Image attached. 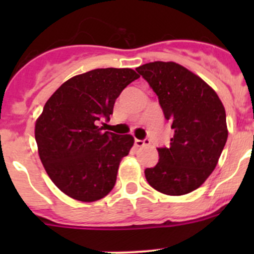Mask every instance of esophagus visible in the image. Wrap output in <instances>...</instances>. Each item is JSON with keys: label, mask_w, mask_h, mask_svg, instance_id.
<instances>
[{"label": "esophagus", "mask_w": 254, "mask_h": 254, "mask_svg": "<svg viewBox=\"0 0 254 254\" xmlns=\"http://www.w3.org/2000/svg\"><path fill=\"white\" fill-rule=\"evenodd\" d=\"M135 145L137 146V147H142V146H146V145H150V140L148 139H143V140H135Z\"/></svg>", "instance_id": "34e87169"}]
</instances>
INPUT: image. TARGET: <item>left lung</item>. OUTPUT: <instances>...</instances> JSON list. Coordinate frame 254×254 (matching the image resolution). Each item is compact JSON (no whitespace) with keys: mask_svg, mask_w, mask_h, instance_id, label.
Instances as JSON below:
<instances>
[{"mask_svg":"<svg viewBox=\"0 0 254 254\" xmlns=\"http://www.w3.org/2000/svg\"><path fill=\"white\" fill-rule=\"evenodd\" d=\"M158 97L175 135L160 147L157 165L145 177L156 190L183 195L211 175L227 140L226 113L216 92L179 64L155 61L136 68Z\"/></svg>","mask_w":254,"mask_h":254,"instance_id":"1","label":"left lung"}]
</instances>
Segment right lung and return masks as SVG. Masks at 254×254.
<instances>
[{"mask_svg": "<svg viewBox=\"0 0 254 254\" xmlns=\"http://www.w3.org/2000/svg\"><path fill=\"white\" fill-rule=\"evenodd\" d=\"M139 77L131 68H96L67 79L45 103L35 123L38 152L51 181L70 198L91 203L114 188L134 137L97 124L109 120L115 99Z\"/></svg>", "mask_w": 254, "mask_h": 254, "instance_id": "add662e5", "label": "right lung"}]
</instances>
